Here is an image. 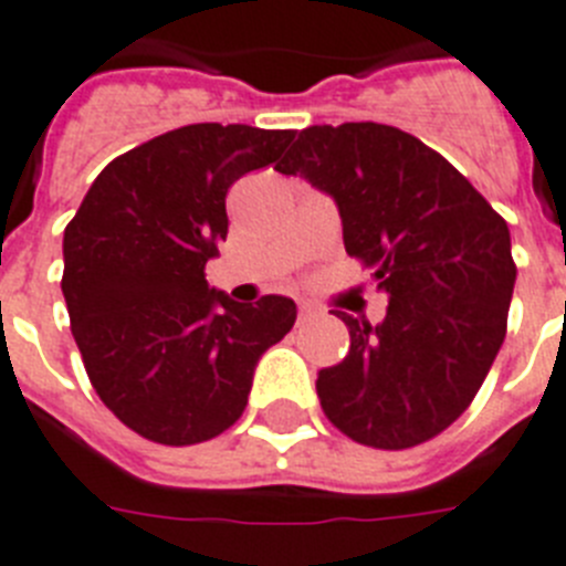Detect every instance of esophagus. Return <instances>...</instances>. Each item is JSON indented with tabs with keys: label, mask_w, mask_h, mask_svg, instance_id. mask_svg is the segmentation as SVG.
Segmentation results:
<instances>
[{
	"label": "esophagus",
	"mask_w": 566,
	"mask_h": 566,
	"mask_svg": "<svg viewBox=\"0 0 566 566\" xmlns=\"http://www.w3.org/2000/svg\"><path fill=\"white\" fill-rule=\"evenodd\" d=\"M315 317V306H308V303H301V308H297V321L306 323Z\"/></svg>",
	"instance_id": "esophagus-1"
}]
</instances>
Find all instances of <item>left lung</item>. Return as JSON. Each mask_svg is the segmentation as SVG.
<instances>
[{
    "mask_svg": "<svg viewBox=\"0 0 566 566\" xmlns=\"http://www.w3.org/2000/svg\"><path fill=\"white\" fill-rule=\"evenodd\" d=\"M337 202L349 258L375 269L386 317L337 312L349 355L317 398L352 441L409 449L472 403L506 335L515 263L504 217L452 163L380 123L312 125L280 159Z\"/></svg>",
    "mask_w": 566,
    "mask_h": 566,
    "instance_id": "8db88e82",
    "label": "left lung"
}]
</instances>
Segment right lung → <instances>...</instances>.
Returning <instances> with one entry per match:
<instances>
[{
    "label": "right lung",
    "instance_id": "obj_1",
    "mask_svg": "<svg viewBox=\"0 0 566 566\" xmlns=\"http://www.w3.org/2000/svg\"><path fill=\"white\" fill-rule=\"evenodd\" d=\"M294 132L197 123L111 159L62 240V294L99 400L166 447L217 438L243 415L260 355L297 306H254L209 289L206 263L229 234L226 195L265 168Z\"/></svg>",
    "mask_w": 566,
    "mask_h": 566
}]
</instances>
